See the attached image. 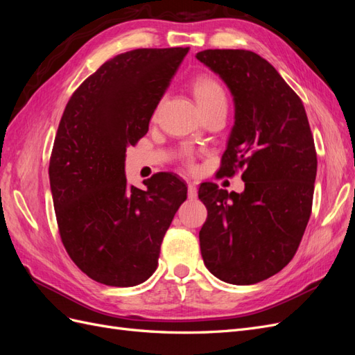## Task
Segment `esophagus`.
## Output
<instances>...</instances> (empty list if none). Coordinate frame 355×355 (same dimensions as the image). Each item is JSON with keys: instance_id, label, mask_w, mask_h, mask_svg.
Wrapping results in <instances>:
<instances>
[{"instance_id": "1", "label": "esophagus", "mask_w": 355, "mask_h": 355, "mask_svg": "<svg viewBox=\"0 0 355 355\" xmlns=\"http://www.w3.org/2000/svg\"><path fill=\"white\" fill-rule=\"evenodd\" d=\"M188 197L191 200L197 198V185L192 184V182H189V184H188Z\"/></svg>"}]
</instances>
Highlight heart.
<instances>
[{"mask_svg":"<svg viewBox=\"0 0 355 355\" xmlns=\"http://www.w3.org/2000/svg\"><path fill=\"white\" fill-rule=\"evenodd\" d=\"M189 87L202 112L213 108H220V106L227 108V92H225L223 85L218 78L207 73L198 75V77L191 81ZM187 159H189L188 154Z\"/></svg>","mask_w":355,"mask_h":355,"instance_id":"1","label":"heart"}]
</instances>
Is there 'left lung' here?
Returning <instances> with one entry per match:
<instances>
[{"label": "left lung", "instance_id": "left-lung-1", "mask_svg": "<svg viewBox=\"0 0 355 355\" xmlns=\"http://www.w3.org/2000/svg\"><path fill=\"white\" fill-rule=\"evenodd\" d=\"M228 85L235 121L219 176L243 168L244 191L206 182L200 231L204 265L230 284H254L292 261L313 209L317 153L299 96L277 69L249 50H204L196 56Z\"/></svg>", "mask_w": 355, "mask_h": 355}]
</instances>
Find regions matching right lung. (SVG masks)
I'll return each instance as SVG.
<instances>
[{"label": "right lung", "mask_w": 355, "mask_h": 355, "mask_svg": "<svg viewBox=\"0 0 355 355\" xmlns=\"http://www.w3.org/2000/svg\"><path fill=\"white\" fill-rule=\"evenodd\" d=\"M189 47L121 53L73 92L63 111L49 176L58 227L73 263L114 287L146 282L179 206L185 182L171 173L128 187L125 149L149 120Z\"/></svg>", "instance_id": "add662e5"}]
</instances>
